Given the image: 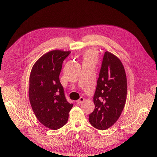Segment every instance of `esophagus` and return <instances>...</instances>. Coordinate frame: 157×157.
<instances>
[{
  "label": "esophagus",
  "instance_id": "1",
  "mask_svg": "<svg viewBox=\"0 0 157 157\" xmlns=\"http://www.w3.org/2000/svg\"><path fill=\"white\" fill-rule=\"evenodd\" d=\"M84 100H85V98H84L83 97H81L79 98V100H78L76 102H77V104H81V103H82L84 101Z\"/></svg>",
  "mask_w": 157,
  "mask_h": 157
}]
</instances>
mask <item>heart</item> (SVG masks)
<instances>
[{"instance_id": "1", "label": "heart", "mask_w": 157, "mask_h": 157, "mask_svg": "<svg viewBox=\"0 0 157 157\" xmlns=\"http://www.w3.org/2000/svg\"><path fill=\"white\" fill-rule=\"evenodd\" d=\"M97 56L95 51L93 50H90L88 51L84 55V62L90 61L95 63L97 61Z\"/></svg>"}]
</instances>
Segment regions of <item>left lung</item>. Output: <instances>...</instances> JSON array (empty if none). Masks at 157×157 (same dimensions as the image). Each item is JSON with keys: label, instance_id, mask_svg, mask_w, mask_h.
<instances>
[{"label": "left lung", "instance_id": "obj_1", "mask_svg": "<svg viewBox=\"0 0 157 157\" xmlns=\"http://www.w3.org/2000/svg\"><path fill=\"white\" fill-rule=\"evenodd\" d=\"M127 79L120 60L105 52L94 95L95 109L89 121L95 128L106 130L117 121L126 100Z\"/></svg>", "mask_w": 157, "mask_h": 157}]
</instances>
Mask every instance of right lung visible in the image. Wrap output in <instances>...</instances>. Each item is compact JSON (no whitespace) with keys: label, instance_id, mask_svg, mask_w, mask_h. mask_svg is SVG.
<instances>
[{"label":"right lung","instance_id":"right-lung-1","mask_svg":"<svg viewBox=\"0 0 157 157\" xmlns=\"http://www.w3.org/2000/svg\"><path fill=\"white\" fill-rule=\"evenodd\" d=\"M71 51L53 50L34 63L29 76V98L38 120L45 127L57 130L63 126L73 106L66 99L59 75L63 60Z\"/></svg>","mask_w":157,"mask_h":157}]
</instances>
